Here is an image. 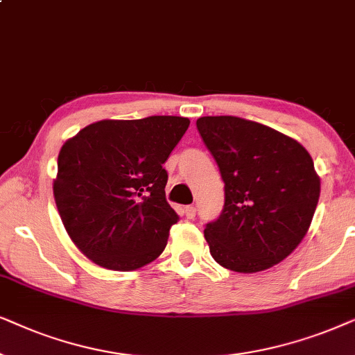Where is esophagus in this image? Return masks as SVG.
I'll return each mask as SVG.
<instances>
[{
    "mask_svg": "<svg viewBox=\"0 0 355 355\" xmlns=\"http://www.w3.org/2000/svg\"><path fill=\"white\" fill-rule=\"evenodd\" d=\"M185 216L188 219H193V217L196 216V207L195 206H187L185 207Z\"/></svg>",
    "mask_w": 355,
    "mask_h": 355,
    "instance_id": "1",
    "label": "esophagus"
}]
</instances>
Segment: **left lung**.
I'll use <instances>...</instances> for the list:
<instances>
[{
  "label": "left lung",
  "mask_w": 355,
  "mask_h": 355,
  "mask_svg": "<svg viewBox=\"0 0 355 355\" xmlns=\"http://www.w3.org/2000/svg\"><path fill=\"white\" fill-rule=\"evenodd\" d=\"M196 128L224 180V209L206 224L212 258L235 272L281 263L309 232L320 177L309 150L261 123L201 116Z\"/></svg>",
  "instance_id": "1"
}]
</instances>
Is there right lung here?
I'll return each mask as SVG.
<instances>
[{
    "label": "right lung",
    "mask_w": 355,
    "mask_h": 355,
    "mask_svg": "<svg viewBox=\"0 0 355 355\" xmlns=\"http://www.w3.org/2000/svg\"><path fill=\"white\" fill-rule=\"evenodd\" d=\"M183 116L102 120L66 141L53 196L76 247L98 266L133 271L154 261L178 220L165 200L168 159Z\"/></svg>",
    "instance_id": "add662e5"
}]
</instances>
